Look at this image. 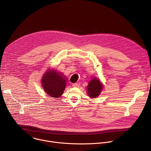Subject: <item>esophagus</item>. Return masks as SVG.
Returning <instances> with one entry per match:
<instances>
[{"label": "esophagus", "instance_id": "obj_1", "mask_svg": "<svg viewBox=\"0 0 151 151\" xmlns=\"http://www.w3.org/2000/svg\"><path fill=\"white\" fill-rule=\"evenodd\" d=\"M72 85L74 87H79L80 84H79V83H73Z\"/></svg>", "mask_w": 151, "mask_h": 151}]
</instances>
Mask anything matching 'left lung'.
I'll use <instances>...</instances> for the list:
<instances>
[{
	"label": "left lung",
	"mask_w": 151,
	"mask_h": 151,
	"mask_svg": "<svg viewBox=\"0 0 151 151\" xmlns=\"http://www.w3.org/2000/svg\"><path fill=\"white\" fill-rule=\"evenodd\" d=\"M103 88V84L100 80L94 78L91 79L87 85V93L90 97L96 98L100 95Z\"/></svg>",
	"instance_id": "obj_1"
}]
</instances>
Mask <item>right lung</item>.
<instances>
[{
  "label": "right lung",
  "instance_id": "right-lung-1",
  "mask_svg": "<svg viewBox=\"0 0 151 151\" xmlns=\"http://www.w3.org/2000/svg\"><path fill=\"white\" fill-rule=\"evenodd\" d=\"M66 79L55 70H48L42 78V86L46 93L54 98L60 97L66 88Z\"/></svg>",
  "mask_w": 151,
  "mask_h": 151
}]
</instances>
